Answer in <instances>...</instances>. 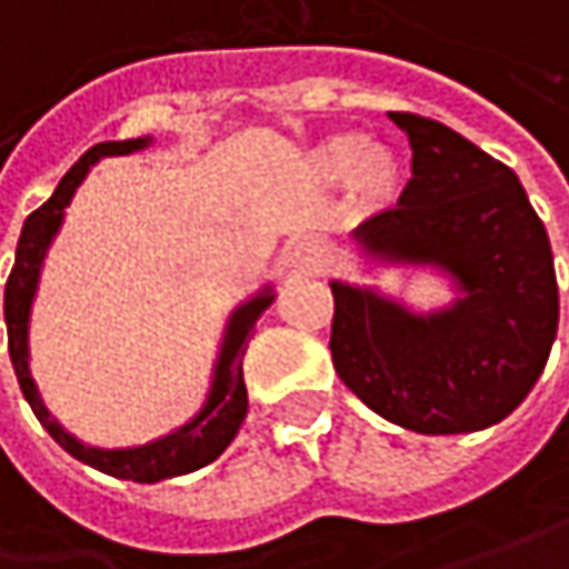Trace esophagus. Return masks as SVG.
Segmentation results:
<instances>
[{"instance_id": "34e87169", "label": "esophagus", "mask_w": 569, "mask_h": 569, "mask_svg": "<svg viewBox=\"0 0 569 569\" xmlns=\"http://www.w3.org/2000/svg\"><path fill=\"white\" fill-rule=\"evenodd\" d=\"M286 267H292L296 273H318L325 267V253L316 241L299 238L286 248Z\"/></svg>"}]
</instances>
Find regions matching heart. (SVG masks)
I'll return each instance as SVG.
<instances>
[{
	"label": "heart",
	"instance_id": "1",
	"mask_svg": "<svg viewBox=\"0 0 569 569\" xmlns=\"http://www.w3.org/2000/svg\"><path fill=\"white\" fill-rule=\"evenodd\" d=\"M321 180H345L353 206L367 216L386 212L402 189V157L392 144L357 134H331L309 157Z\"/></svg>",
	"mask_w": 569,
	"mask_h": 569
}]
</instances>
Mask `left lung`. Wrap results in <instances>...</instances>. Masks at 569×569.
Instances as JSON below:
<instances>
[{
  "label": "left lung",
  "instance_id": "1",
  "mask_svg": "<svg viewBox=\"0 0 569 569\" xmlns=\"http://www.w3.org/2000/svg\"><path fill=\"white\" fill-rule=\"evenodd\" d=\"M409 134L412 180L353 228L377 263L435 267L457 299L412 312L370 286L331 280V360L353 396L418 435L480 431L516 412L557 338L548 231L518 177L441 121L389 112Z\"/></svg>",
  "mask_w": 569,
  "mask_h": 569
}]
</instances>
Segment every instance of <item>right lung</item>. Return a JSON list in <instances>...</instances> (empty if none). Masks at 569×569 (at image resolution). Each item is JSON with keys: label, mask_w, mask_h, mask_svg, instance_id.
<instances>
[{"label": "right lung", "mask_w": 569, "mask_h": 569, "mask_svg": "<svg viewBox=\"0 0 569 569\" xmlns=\"http://www.w3.org/2000/svg\"><path fill=\"white\" fill-rule=\"evenodd\" d=\"M151 144V138H131V141H102L67 170V177L60 180V186L53 189V196L31 216L24 218L21 238L16 248V267L9 273L6 283V328H9V357L16 367L18 386L31 406V412L38 416V421L48 428L53 441L67 453H73L77 460H83L89 467L118 477V480H134V483H157L167 477H183L192 473L206 463H212L218 453L224 451L241 421L248 416V386H244V370H241V357L248 348L257 318L263 316L273 302V286H263L257 296H251L248 302H241L228 325H224V338L218 348L216 370H212V386L206 396V406L199 409V416L189 418L186 425H180L177 431L138 445V448H92L83 445L80 438H73L57 418H51L48 406L38 396V386L31 380L28 370V318H31V302L38 292V280H41V267L48 248L57 238L60 224H63V209L70 206L77 186L83 183V177L89 173L92 163H99L102 157H121V153L144 151Z\"/></svg>", "instance_id": "right-lung-1"}]
</instances>
